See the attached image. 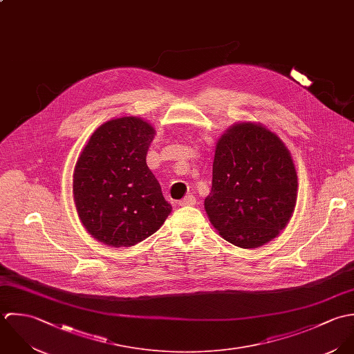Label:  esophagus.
Wrapping results in <instances>:
<instances>
[{
  "instance_id": "1",
  "label": "esophagus",
  "mask_w": 354,
  "mask_h": 354,
  "mask_svg": "<svg viewBox=\"0 0 354 354\" xmlns=\"http://www.w3.org/2000/svg\"><path fill=\"white\" fill-rule=\"evenodd\" d=\"M196 197L194 196H187V197H185L180 203H179V205L180 207H193V205H196Z\"/></svg>"
}]
</instances>
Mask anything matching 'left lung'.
Segmentation results:
<instances>
[{
  "label": "left lung",
  "instance_id": "1",
  "mask_svg": "<svg viewBox=\"0 0 354 354\" xmlns=\"http://www.w3.org/2000/svg\"><path fill=\"white\" fill-rule=\"evenodd\" d=\"M297 190L288 149L261 123H235L216 142L212 190L204 207L230 243L256 249L277 238L292 216Z\"/></svg>",
  "mask_w": 354,
  "mask_h": 354
}]
</instances>
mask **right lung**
Listing matches in <instances>:
<instances>
[{"label": "right lung", "instance_id": "add662e5", "mask_svg": "<svg viewBox=\"0 0 354 354\" xmlns=\"http://www.w3.org/2000/svg\"><path fill=\"white\" fill-rule=\"evenodd\" d=\"M154 136V127L142 118H116L93 133L76 160L72 194L79 220L108 246L140 243L172 211L146 164Z\"/></svg>", "mask_w": 354, "mask_h": 354}]
</instances>
